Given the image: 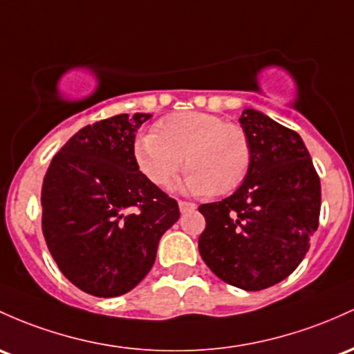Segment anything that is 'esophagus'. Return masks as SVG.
Returning <instances> with one entry per match:
<instances>
[{
  "mask_svg": "<svg viewBox=\"0 0 354 354\" xmlns=\"http://www.w3.org/2000/svg\"><path fill=\"white\" fill-rule=\"evenodd\" d=\"M178 205H180V212H181V213L193 212V209L196 208V205L192 203V201H183V200H180V201H178Z\"/></svg>",
  "mask_w": 354,
  "mask_h": 354,
  "instance_id": "1",
  "label": "esophagus"
}]
</instances>
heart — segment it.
I'll use <instances>...</instances> for the list:
<instances>
[{
	"label": "heart",
	"mask_w": 354,
	"mask_h": 354,
	"mask_svg": "<svg viewBox=\"0 0 354 354\" xmlns=\"http://www.w3.org/2000/svg\"><path fill=\"white\" fill-rule=\"evenodd\" d=\"M139 171L158 188L173 185L181 162L188 171L185 189L223 196L245 181L252 146L242 126L209 112L188 111L159 120L153 133L134 145Z\"/></svg>",
	"instance_id": "1"
}]
</instances>
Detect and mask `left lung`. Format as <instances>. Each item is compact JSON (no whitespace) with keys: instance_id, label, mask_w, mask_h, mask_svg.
<instances>
[{"instance_id":"1","label":"left lung","mask_w":354,"mask_h":354,"mask_svg":"<svg viewBox=\"0 0 354 354\" xmlns=\"http://www.w3.org/2000/svg\"><path fill=\"white\" fill-rule=\"evenodd\" d=\"M239 120L250 139V169L234 195L200 205L207 227L198 250L223 282L262 290L289 277L308 254L321 183L296 131L254 109Z\"/></svg>"}]
</instances>
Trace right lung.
Instances as JSON below:
<instances>
[{"label":"right lung","instance_id":"add662e5","mask_svg":"<svg viewBox=\"0 0 354 354\" xmlns=\"http://www.w3.org/2000/svg\"><path fill=\"white\" fill-rule=\"evenodd\" d=\"M149 118L119 114L82 127L44 178L46 247L62 274L92 296L134 289L156 260L159 239L180 218L176 200L136 165V133Z\"/></svg>","mask_w":354,"mask_h":354}]
</instances>
